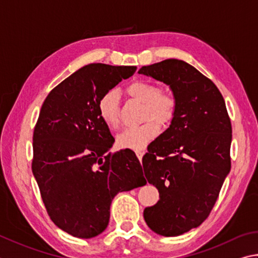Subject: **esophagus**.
<instances>
[{"label": "esophagus", "mask_w": 258, "mask_h": 258, "mask_svg": "<svg viewBox=\"0 0 258 258\" xmlns=\"http://www.w3.org/2000/svg\"><path fill=\"white\" fill-rule=\"evenodd\" d=\"M135 154H137V157L139 158V160L141 161L143 154H144V151H142V150H137V151H135Z\"/></svg>", "instance_id": "obj_1"}]
</instances>
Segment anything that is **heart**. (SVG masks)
Instances as JSON below:
<instances>
[{"instance_id": "obj_1", "label": "heart", "mask_w": 258, "mask_h": 258, "mask_svg": "<svg viewBox=\"0 0 258 258\" xmlns=\"http://www.w3.org/2000/svg\"><path fill=\"white\" fill-rule=\"evenodd\" d=\"M126 93L143 104L142 118L147 119L142 125L130 127L117 138L119 148L142 150L157 137L159 125H168L175 118L178 100L175 93L167 89H160L157 83L138 79L126 87ZM98 113L101 120L109 128L119 126V97L116 91H107L98 100Z\"/></svg>"}]
</instances>
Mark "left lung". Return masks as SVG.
Returning <instances> with one entry per match:
<instances>
[{
	"label": "left lung",
	"mask_w": 258,
	"mask_h": 258,
	"mask_svg": "<svg viewBox=\"0 0 258 258\" xmlns=\"http://www.w3.org/2000/svg\"><path fill=\"white\" fill-rule=\"evenodd\" d=\"M140 74L168 84L178 100L175 118L148 147L145 178L159 201L145 208L158 235L179 236L209 217L231 168V121L217 86L194 67L169 58L142 67Z\"/></svg>",
	"instance_id": "obj_1"
}]
</instances>
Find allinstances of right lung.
Here are the masks:
<instances>
[{"label": "right lung", "instance_id": "obj_1", "mask_svg": "<svg viewBox=\"0 0 258 258\" xmlns=\"http://www.w3.org/2000/svg\"><path fill=\"white\" fill-rule=\"evenodd\" d=\"M137 67L92 63L46 97L32 137V174L46 211L74 237H96L108 226L119 191L147 184L132 150L110 153L115 139L98 113L99 98Z\"/></svg>", "mask_w": 258, "mask_h": 258}]
</instances>
